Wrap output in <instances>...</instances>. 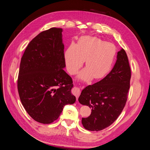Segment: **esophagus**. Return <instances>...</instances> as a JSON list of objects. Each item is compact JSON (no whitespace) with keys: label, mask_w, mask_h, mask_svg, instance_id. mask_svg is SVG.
<instances>
[{"label":"esophagus","mask_w":150,"mask_h":150,"mask_svg":"<svg viewBox=\"0 0 150 150\" xmlns=\"http://www.w3.org/2000/svg\"><path fill=\"white\" fill-rule=\"evenodd\" d=\"M72 93H73V94L75 95L76 97V99H77V101L78 100V98L79 96V95L81 94V91H80V89L79 88H76L75 87L73 90H72Z\"/></svg>","instance_id":"esophagus-1"}]
</instances>
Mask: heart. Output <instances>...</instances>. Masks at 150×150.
Here are the masks:
<instances>
[{"instance_id": "1", "label": "heart", "mask_w": 150, "mask_h": 150, "mask_svg": "<svg viewBox=\"0 0 150 150\" xmlns=\"http://www.w3.org/2000/svg\"><path fill=\"white\" fill-rule=\"evenodd\" d=\"M114 44L104 41L96 37L84 36L77 44H72L65 52L67 69L70 74H75L85 60L86 67L78 74L85 81L93 78H103L110 71L116 55Z\"/></svg>"}]
</instances>
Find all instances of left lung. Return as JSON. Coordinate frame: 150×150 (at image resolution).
I'll return each mask as SVG.
<instances>
[{
  "label": "left lung",
  "mask_w": 150,
  "mask_h": 150,
  "mask_svg": "<svg viewBox=\"0 0 150 150\" xmlns=\"http://www.w3.org/2000/svg\"><path fill=\"white\" fill-rule=\"evenodd\" d=\"M130 79L128 58L121 48L110 73L99 82L86 86L81 93L79 102L92 111L89 117L82 118L85 129L101 131L116 120L126 104Z\"/></svg>",
  "instance_id": "1"
}]
</instances>
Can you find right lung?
Masks as SVG:
<instances>
[{
  "label": "right lung",
  "mask_w": 150,
  "mask_h": 150,
  "mask_svg": "<svg viewBox=\"0 0 150 150\" xmlns=\"http://www.w3.org/2000/svg\"><path fill=\"white\" fill-rule=\"evenodd\" d=\"M62 29L52 28L31 40L21 58L17 88L25 111L35 121L50 124L76 97L66 67Z\"/></svg>",
  "instance_id": "add662e5"
}]
</instances>
